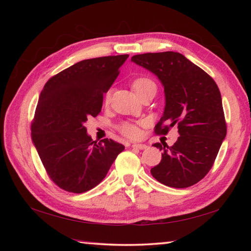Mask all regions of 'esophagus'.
<instances>
[{
	"label": "esophagus",
	"mask_w": 251,
	"mask_h": 251,
	"mask_svg": "<svg viewBox=\"0 0 251 251\" xmlns=\"http://www.w3.org/2000/svg\"><path fill=\"white\" fill-rule=\"evenodd\" d=\"M131 147L134 149H138V150H145V149L147 148V146L142 145V143H134Z\"/></svg>",
	"instance_id": "obj_1"
}]
</instances>
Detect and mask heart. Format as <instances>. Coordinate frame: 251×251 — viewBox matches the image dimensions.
Returning <instances> with one entry per match:
<instances>
[{"label": "heart", "mask_w": 251, "mask_h": 251, "mask_svg": "<svg viewBox=\"0 0 251 251\" xmlns=\"http://www.w3.org/2000/svg\"><path fill=\"white\" fill-rule=\"evenodd\" d=\"M156 87L155 83H154L151 78H148V77H138L136 79H134L131 83V87L134 88V90L136 92V94H140L143 90L149 88V87ZM109 99H110V93H106L105 94V97H104V101L105 102H109ZM120 130L123 135L125 137L129 138V139L132 140H136V139H139L141 138V129L140 127L134 124V123H123V124L120 126Z\"/></svg>", "instance_id": "heart-1"}]
</instances>
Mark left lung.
Returning <instances> with one entry per match:
<instances>
[{
  "instance_id": "1",
  "label": "left lung",
  "mask_w": 251,
  "mask_h": 251,
  "mask_svg": "<svg viewBox=\"0 0 251 251\" xmlns=\"http://www.w3.org/2000/svg\"><path fill=\"white\" fill-rule=\"evenodd\" d=\"M131 61L155 74L164 86L166 105L155 134L167 135L177 125L180 135L172 147L154 145L164 152L151 174L167 186L189 188L211 169L226 136L220 90L209 74L179 52H147Z\"/></svg>"
}]
</instances>
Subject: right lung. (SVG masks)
I'll return each instance as SVG.
<instances>
[{
    "instance_id": "add662e5",
    "label": "right lung",
    "mask_w": 251,
    "mask_h": 251,
    "mask_svg": "<svg viewBox=\"0 0 251 251\" xmlns=\"http://www.w3.org/2000/svg\"><path fill=\"white\" fill-rule=\"evenodd\" d=\"M128 55L82 60L50 77L41 92L31 137L47 175L60 189L84 193L98 185L125 147L94 141L83 125L101 111L103 94Z\"/></svg>"
}]
</instances>
